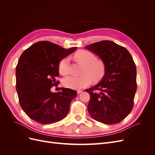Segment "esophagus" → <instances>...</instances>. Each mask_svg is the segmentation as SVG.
<instances>
[{"mask_svg":"<svg viewBox=\"0 0 155 155\" xmlns=\"http://www.w3.org/2000/svg\"><path fill=\"white\" fill-rule=\"evenodd\" d=\"M82 92H83L82 90H78V91H77V93H78V94H80V93H81Z\"/></svg>","mask_w":155,"mask_h":155,"instance_id":"esophagus-1","label":"esophagus"}]
</instances>
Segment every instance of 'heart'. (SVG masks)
<instances>
[{
  "label": "heart",
  "instance_id": "heart-1",
  "mask_svg": "<svg viewBox=\"0 0 155 155\" xmlns=\"http://www.w3.org/2000/svg\"><path fill=\"white\" fill-rule=\"evenodd\" d=\"M76 59L85 64L79 76L69 75L63 79V85L67 88L72 89H81L85 88L94 82H98L105 76L106 65L101 59H96L94 54L87 50H80L75 54ZM70 58L67 56L60 60L59 63V71L63 74L70 72Z\"/></svg>",
  "mask_w": 155,
  "mask_h": 155
}]
</instances>
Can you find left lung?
Listing matches in <instances>:
<instances>
[{
  "label": "left lung",
  "mask_w": 155,
  "mask_h": 155,
  "mask_svg": "<svg viewBox=\"0 0 155 155\" xmlns=\"http://www.w3.org/2000/svg\"><path fill=\"white\" fill-rule=\"evenodd\" d=\"M85 48L99 56L106 65V73L96 86L86 89L91 99L88 111L105 124H118L129 115L137 91V68L125 48L110 41H102Z\"/></svg>",
  "instance_id": "left-lung-1"
}]
</instances>
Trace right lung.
<instances>
[{"instance_id":"add662e5","label":"right lung","mask_w":155,"mask_h":155,"mask_svg":"<svg viewBox=\"0 0 155 155\" xmlns=\"http://www.w3.org/2000/svg\"><path fill=\"white\" fill-rule=\"evenodd\" d=\"M76 49H64L43 41L32 45L21 54L16 67V90L21 108L31 119L50 124L68 114L76 91L62 88L61 92H51V88L57 86L60 60Z\"/></svg>"}]
</instances>
